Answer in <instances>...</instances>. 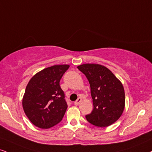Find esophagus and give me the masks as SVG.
Wrapping results in <instances>:
<instances>
[{"instance_id":"obj_1","label":"esophagus","mask_w":152,"mask_h":152,"mask_svg":"<svg viewBox=\"0 0 152 152\" xmlns=\"http://www.w3.org/2000/svg\"><path fill=\"white\" fill-rule=\"evenodd\" d=\"M81 98H78V99L77 100H76V101H75L74 102V104H75V105H78V104H79L80 103H81Z\"/></svg>"}]
</instances>
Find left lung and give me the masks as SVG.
Instances as JSON below:
<instances>
[{
	"mask_svg": "<svg viewBox=\"0 0 152 152\" xmlns=\"http://www.w3.org/2000/svg\"><path fill=\"white\" fill-rule=\"evenodd\" d=\"M90 83L94 110L86 115L88 122L104 127L116 122L122 115L125 103L123 86L105 66L86 64L78 66Z\"/></svg>",
	"mask_w": 152,
	"mask_h": 152,
	"instance_id": "obj_1",
	"label": "left lung"
}]
</instances>
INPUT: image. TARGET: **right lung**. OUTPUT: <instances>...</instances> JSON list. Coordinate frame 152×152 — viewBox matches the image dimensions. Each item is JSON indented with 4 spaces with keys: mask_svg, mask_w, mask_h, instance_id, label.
<instances>
[{
    "mask_svg": "<svg viewBox=\"0 0 152 152\" xmlns=\"http://www.w3.org/2000/svg\"><path fill=\"white\" fill-rule=\"evenodd\" d=\"M69 66L55 65L42 70L30 79L25 89L23 107L30 122L48 129L61 121L67 109L60 80Z\"/></svg>",
    "mask_w": 152,
    "mask_h": 152,
    "instance_id": "1",
    "label": "right lung"
}]
</instances>
